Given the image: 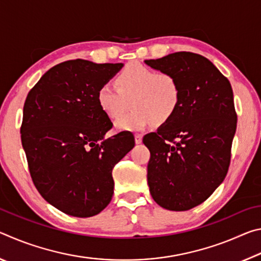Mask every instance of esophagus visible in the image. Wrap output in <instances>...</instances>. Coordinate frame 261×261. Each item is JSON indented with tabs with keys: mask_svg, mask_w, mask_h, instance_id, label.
<instances>
[{
	"mask_svg": "<svg viewBox=\"0 0 261 261\" xmlns=\"http://www.w3.org/2000/svg\"><path fill=\"white\" fill-rule=\"evenodd\" d=\"M135 141H136V144H140L141 141H143V135L136 134L135 135Z\"/></svg>",
	"mask_w": 261,
	"mask_h": 261,
	"instance_id": "obj_1",
	"label": "esophagus"
}]
</instances>
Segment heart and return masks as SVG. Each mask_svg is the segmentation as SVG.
<instances>
[{"mask_svg":"<svg viewBox=\"0 0 261 261\" xmlns=\"http://www.w3.org/2000/svg\"><path fill=\"white\" fill-rule=\"evenodd\" d=\"M100 109L110 120H116L129 107L132 109L116 122L118 130L141 131L173 116L180 100L177 79L140 63H131L115 78V85L105 83L96 94Z\"/></svg>","mask_w":261,"mask_h":261,"instance_id":"heart-1","label":"heart"}]
</instances>
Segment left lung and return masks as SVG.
Wrapping results in <instances>:
<instances>
[{
	"instance_id": "8db88e82",
	"label": "left lung",
	"mask_w": 261,
	"mask_h": 261,
	"mask_svg": "<svg viewBox=\"0 0 261 261\" xmlns=\"http://www.w3.org/2000/svg\"><path fill=\"white\" fill-rule=\"evenodd\" d=\"M177 79L180 100L169 120L144 137L147 183L158 205L188 211L223 182L231 158L237 115L230 83L212 62L190 51L145 61Z\"/></svg>"
}]
</instances>
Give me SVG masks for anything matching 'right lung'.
Listing matches in <instances>:
<instances>
[{"label": "right lung", "instance_id": "right-lung-1", "mask_svg": "<svg viewBox=\"0 0 261 261\" xmlns=\"http://www.w3.org/2000/svg\"><path fill=\"white\" fill-rule=\"evenodd\" d=\"M123 63L71 60L55 65L29 92L21 145L35 188L63 213L90 218L112 200L113 168L135 146L134 135H105L113 123L96 94Z\"/></svg>", "mask_w": 261, "mask_h": 261}]
</instances>
